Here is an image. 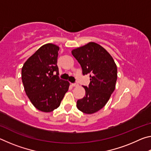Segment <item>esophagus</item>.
<instances>
[{"instance_id": "34e87169", "label": "esophagus", "mask_w": 151, "mask_h": 151, "mask_svg": "<svg viewBox=\"0 0 151 151\" xmlns=\"http://www.w3.org/2000/svg\"><path fill=\"white\" fill-rule=\"evenodd\" d=\"M71 85H72L73 87H76V86H78V84H71Z\"/></svg>"}]
</instances>
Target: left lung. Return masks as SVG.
<instances>
[{
	"label": "left lung",
	"mask_w": 151,
	"mask_h": 151,
	"mask_svg": "<svg viewBox=\"0 0 151 151\" xmlns=\"http://www.w3.org/2000/svg\"><path fill=\"white\" fill-rule=\"evenodd\" d=\"M83 69L84 75L91 73L90 84L85 96L76 102L77 109L93 114L105 106L115 89L117 66L108 51L100 45L90 42L71 51Z\"/></svg>",
	"instance_id": "8db88e82"
}]
</instances>
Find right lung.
I'll use <instances>...</instances> for the list:
<instances>
[{"label":"right lung","instance_id":"1","mask_svg":"<svg viewBox=\"0 0 151 151\" xmlns=\"http://www.w3.org/2000/svg\"><path fill=\"white\" fill-rule=\"evenodd\" d=\"M58 46L47 43L30 57L22 68L24 91L36 109L50 112L60 106L70 83L58 77Z\"/></svg>","mask_w":151,"mask_h":151}]
</instances>
